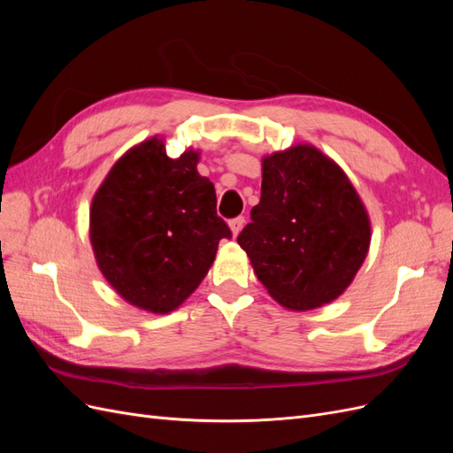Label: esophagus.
Returning <instances> with one entry per match:
<instances>
[{"instance_id":"obj_1","label":"esophagus","mask_w":453,"mask_h":453,"mask_svg":"<svg viewBox=\"0 0 453 453\" xmlns=\"http://www.w3.org/2000/svg\"><path fill=\"white\" fill-rule=\"evenodd\" d=\"M243 225H245V219L243 217H236V219H232V221L228 223V226H230V232H232V238H236L240 232H242V228H243Z\"/></svg>"}]
</instances>
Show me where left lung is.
I'll return each instance as SVG.
<instances>
[{
  "label": "left lung",
  "instance_id": "obj_1",
  "mask_svg": "<svg viewBox=\"0 0 453 453\" xmlns=\"http://www.w3.org/2000/svg\"><path fill=\"white\" fill-rule=\"evenodd\" d=\"M370 217L349 177L318 147L298 143L263 158L260 202L238 243L283 308L333 303L370 248Z\"/></svg>",
  "mask_w": 453,
  "mask_h": 453
}]
</instances>
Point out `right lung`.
<instances>
[{
	"label": "right lung",
	"instance_id": "1",
	"mask_svg": "<svg viewBox=\"0 0 453 453\" xmlns=\"http://www.w3.org/2000/svg\"><path fill=\"white\" fill-rule=\"evenodd\" d=\"M198 160L195 149L170 158L166 140L153 135L113 164L92 198L96 265L135 308H180L211 268L219 240L232 236Z\"/></svg>",
	"mask_w": 453,
	"mask_h": 453
}]
</instances>
